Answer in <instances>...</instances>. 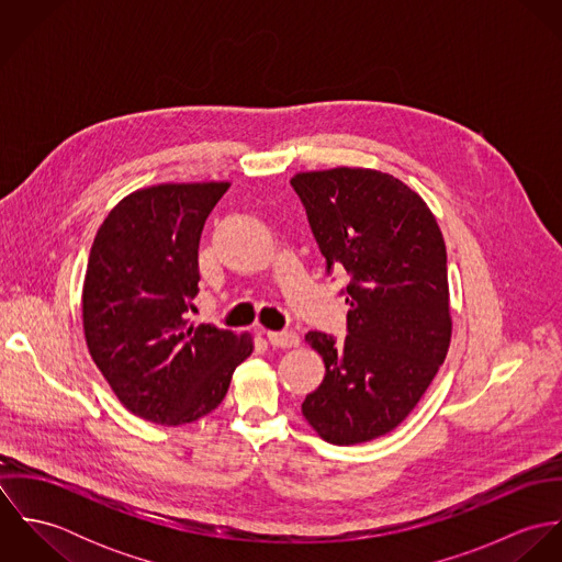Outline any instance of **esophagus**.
<instances>
[{
    "instance_id": "esophagus-1",
    "label": "esophagus",
    "mask_w": 562,
    "mask_h": 562,
    "mask_svg": "<svg viewBox=\"0 0 562 562\" xmlns=\"http://www.w3.org/2000/svg\"><path fill=\"white\" fill-rule=\"evenodd\" d=\"M268 341L274 348H294L301 344V337L296 330H268Z\"/></svg>"
}]
</instances>
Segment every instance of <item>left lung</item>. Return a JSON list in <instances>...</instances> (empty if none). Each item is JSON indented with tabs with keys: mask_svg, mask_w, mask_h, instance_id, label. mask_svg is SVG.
<instances>
[{
	"mask_svg": "<svg viewBox=\"0 0 562 562\" xmlns=\"http://www.w3.org/2000/svg\"><path fill=\"white\" fill-rule=\"evenodd\" d=\"M326 272L346 270L348 335L310 330L326 374L303 402L324 441L352 446L394 430L428 390L452 335L446 244L417 192L372 168L292 177Z\"/></svg>",
	"mask_w": 562,
	"mask_h": 562,
	"instance_id": "left-lung-1",
	"label": "left lung"
}]
</instances>
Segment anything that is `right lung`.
<instances>
[{"mask_svg":"<svg viewBox=\"0 0 562 562\" xmlns=\"http://www.w3.org/2000/svg\"><path fill=\"white\" fill-rule=\"evenodd\" d=\"M227 181L160 183L125 196L99 227L81 316L92 361L134 415L161 426L196 422L229 390L252 337L192 326L203 225Z\"/></svg>","mask_w":562,"mask_h":562,"instance_id":"obj_1","label":"right lung"}]
</instances>
